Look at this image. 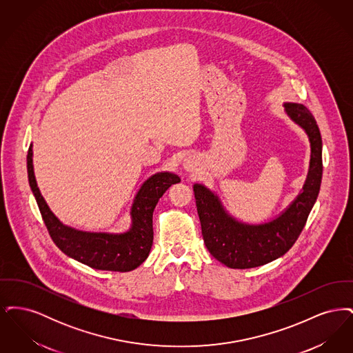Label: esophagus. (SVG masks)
Here are the masks:
<instances>
[{"label":"esophagus","instance_id":"esophagus-1","mask_svg":"<svg viewBox=\"0 0 353 353\" xmlns=\"http://www.w3.org/2000/svg\"><path fill=\"white\" fill-rule=\"evenodd\" d=\"M183 167H184L186 172H193L196 167H197V159L193 157V156H188L184 160Z\"/></svg>","mask_w":353,"mask_h":353}]
</instances>
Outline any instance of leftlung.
Here are the masks:
<instances>
[{
	"instance_id": "1",
	"label": "left lung",
	"mask_w": 353,
	"mask_h": 353,
	"mask_svg": "<svg viewBox=\"0 0 353 353\" xmlns=\"http://www.w3.org/2000/svg\"><path fill=\"white\" fill-rule=\"evenodd\" d=\"M283 107L285 115L307 134L311 156L301 192L278 216L259 223L243 222L226 210L214 190L199 183L193 185L205 246L230 269L263 266L285 255L302 233L319 194L323 174L319 127L303 104L283 103Z\"/></svg>"
}]
</instances>
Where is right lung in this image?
<instances>
[{
	"label": "right lung",
	"instance_id": "1",
	"mask_svg": "<svg viewBox=\"0 0 353 353\" xmlns=\"http://www.w3.org/2000/svg\"><path fill=\"white\" fill-rule=\"evenodd\" d=\"M28 176L54 243L68 256L85 266L120 272L139 268L148 258L153 242V210L169 186L180 183V177L172 172H157L150 176L134 194L130 228L125 232L110 233L75 229L65 225L51 212L35 180L33 144L28 152Z\"/></svg>",
	"mask_w": 353,
	"mask_h": 353
}]
</instances>
